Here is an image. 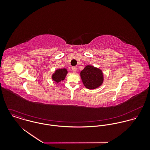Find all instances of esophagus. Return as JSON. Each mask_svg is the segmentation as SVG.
<instances>
[{"label": "esophagus", "instance_id": "1", "mask_svg": "<svg viewBox=\"0 0 150 150\" xmlns=\"http://www.w3.org/2000/svg\"><path fill=\"white\" fill-rule=\"evenodd\" d=\"M72 70H73V71L76 72V70H77V67H75V66L73 67H72Z\"/></svg>", "mask_w": 150, "mask_h": 150}]
</instances>
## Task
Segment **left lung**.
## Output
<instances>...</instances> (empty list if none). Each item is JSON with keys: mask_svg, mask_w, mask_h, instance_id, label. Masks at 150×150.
Instances as JSON below:
<instances>
[{"mask_svg": "<svg viewBox=\"0 0 150 150\" xmlns=\"http://www.w3.org/2000/svg\"><path fill=\"white\" fill-rule=\"evenodd\" d=\"M80 76L84 86L89 89L100 86L103 82V74L99 68L87 65L80 72Z\"/></svg>", "mask_w": 150, "mask_h": 150, "instance_id": "8db88e82", "label": "left lung"}]
</instances>
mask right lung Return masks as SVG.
Returning a JSON list of instances; mask_svg holds the SVG:
<instances>
[{
    "instance_id": "add662e5",
    "label": "right lung",
    "mask_w": 150,
    "mask_h": 150,
    "mask_svg": "<svg viewBox=\"0 0 150 150\" xmlns=\"http://www.w3.org/2000/svg\"><path fill=\"white\" fill-rule=\"evenodd\" d=\"M67 71L66 69H59L55 70V73L52 75V79L56 83H60L61 81L64 80Z\"/></svg>"
}]
</instances>
